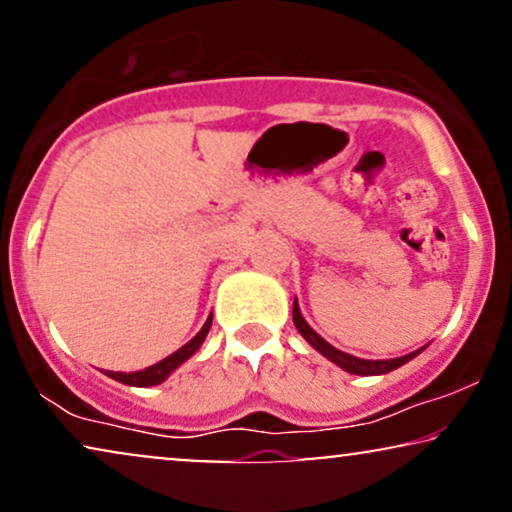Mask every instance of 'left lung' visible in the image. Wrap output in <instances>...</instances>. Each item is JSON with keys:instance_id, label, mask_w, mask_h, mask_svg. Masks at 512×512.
<instances>
[{"instance_id": "1", "label": "left lung", "mask_w": 512, "mask_h": 512, "mask_svg": "<svg viewBox=\"0 0 512 512\" xmlns=\"http://www.w3.org/2000/svg\"><path fill=\"white\" fill-rule=\"evenodd\" d=\"M292 318H294L296 330L301 332V337H304L315 351H320L327 361L339 365V368L351 372V375H384V372L401 368L403 363H408L410 358H415L422 351L420 349V351L406 353V356H401V358H389V361H365V358H356V356H351V353H344V351L334 349L332 344H327L325 339L306 323L304 315H301V311H299V304H296V299H294V308H292Z\"/></svg>"}]
</instances>
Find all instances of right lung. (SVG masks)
<instances>
[{"label": "right lung", "instance_id": "right-lung-1", "mask_svg": "<svg viewBox=\"0 0 512 512\" xmlns=\"http://www.w3.org/2000/svg\"><path fill=\"white\" fill-rule=\"evenodd\" d=\"M211 323H213V318L208 315V320L204 323V327H201V330L197 332V337L189 339L185 346H180L178 351L170 353L168 358H163V361H159V363L149 365V368L137 370V372H111L109 370L106 375H109L111 380H116V382L130 384V387H154V384H161L170 375V372H173L175 368H180V365L185 363L189 356H194V353L199 351V346L204 344L208 330H211Z\"/></svg>", "mask_w": 512, "mask_h": 512}]
</instances>
